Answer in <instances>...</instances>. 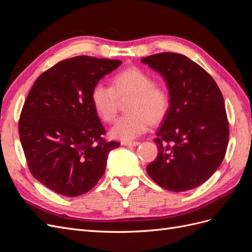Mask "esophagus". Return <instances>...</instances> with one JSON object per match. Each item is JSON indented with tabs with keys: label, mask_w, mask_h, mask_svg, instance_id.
<instances>
[{
	"label": "esophagus",
	"mask_w": 252,
	"mask_h": 252,
	"mask_svg": "<svg viewBox=\"0 0 252 252\" xmlns=\"http://www.w3.org/2000/svg\"><path fill=\"white\" fill-rule=\"evenodd\" d=\"M123 146H138L140 145V142H130V141H123L121 143Z\"/></svg>",
	"instance_id": "1"
}]
</instances>
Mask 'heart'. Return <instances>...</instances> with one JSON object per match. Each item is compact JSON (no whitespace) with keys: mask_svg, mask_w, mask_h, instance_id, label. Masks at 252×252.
Returning <instances> with one entry per match:
<instances>
[{"mask_svg":"<svg viewBox=\"0 0 252 252\" xmlns=\"http://www.w3.org/2000/svg\"><path fill=\"white\" fill-rule=\"evenodd\" d=\"M130 97L126 105L127 114L119 118L111 128V136L131 141L146 132L152 123L164 119L169 110L170 96L163 86L141 68L131 67L112 78V86L96 83L91 89L90 100L96 114L105 122L117 117L119 98Z\"/></svg>","mask_w":252,"mask_h":252,"instance_id":"obj_1","label":"heart"}]
</instances>
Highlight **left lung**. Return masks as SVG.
Returning <instances> with one entry per match:
<instances>
[{"label":"left lung","mask_w":252,"mask_h":252,"mask_svg":"<svg viewBox=\"0 0 252 252\" xmlns=\"http://www.w3.org/2000/svg\"><path fill=\"white\" fill-rule=\"evenodd\" d=\"M141 62L163 75L170 95L155 139L158 154L147 173L170 191L193 189L216 172L226 154L229 124L223 94L207 71L180 53H158Z\"/></svg>","instance_id":"obj_1"}]
</instances>
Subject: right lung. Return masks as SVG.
Listing matches in <instances>:
<instances>
[{
  "instance_id": "obj_1",
  "label": "right lung",
  "mask_w": 252,
  "mask_h": 252,
  "mask_svg": "<svg viewBox=\"0 0 252 252\" xmlns=\"http://www.w3.org/2000/svg\"><path fill=\"white\" fill-rule=\"evenodd\" d=\"M122 64L119 60L80 56L43 72L26 97L19 121L29 170L47 188L79 196L105 172L109 152L105 129L90 100L91 89Z\"/></svg>"
}]
</instances>
